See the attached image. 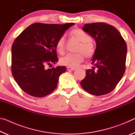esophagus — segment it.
Masks as SVG:
<instances>
[{
  "label": "esophagus",
  "instance_id": "34e87169",
  "mask_svg": "<svg viewBox=\"0 0 135 135\" xmlns=\"http://www.w3.org/2000/svg\"><path fill=\"white\" fill-rule=\"evenodd\" d=\"M67 70H68V71H74V70H76V68L68 67H67Z\"/></svg>",
  "mask_w": 135,
  "mask_h": 135
}]
</instances>
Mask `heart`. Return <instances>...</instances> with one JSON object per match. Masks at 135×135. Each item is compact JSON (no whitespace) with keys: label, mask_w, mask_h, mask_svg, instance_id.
I'll return each mask as SVG.
<instances>
[{"label":"heart","mask_w":135,"mask_h":135,"mask_svg":"<svg viewBox=\"0 0 135 135\" xmlns=\"http://www.w3.org/2000/svg\"><path fill=\"white\" fill-rule=\"evenodd\" d=\"M69 35L70 37L76 38L80 42V45L77 49L78 53L67 54L61 58L60 62L64 65L74 68L83 62L84 56L88 58L92 57L95 52V47L92 42L91 36L81 29H73L70 32ZM65 37L61 36L58 38L56 43V51L60 54H64L65 52Z\"/></svg>","instance_id":"heart-1"}]
</instances>
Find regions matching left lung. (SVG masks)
Listing matches in <instances>:
<instances>
[{
	"instance_id": "8db88e82",
	"label": "left lung",
	"mask_w": 135,
	"mask_h": 135,
	"mask_svg": "<svg viewBox=\"0 0 135 135\" xmlns=\"http://www.w3.org/2000/svg\"><path fill=\"white\" fill-rule=\"evenodd\" d=\"M83 30L94 38L97 47L91 64L80 84L95 96L107 94L115 88L125 71L127 45L115 27L104 22L86 24Z\"/></svg>"
}]
</instances>
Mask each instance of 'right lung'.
Returning a JSON list of instances; mask_svg holds the SVG:
<instances>
[{
  "label": "right lung",
  "mask_w": 135,
  "mask_h": 135,
  "mask_svg": "<svg viewBox=\"0 0 135 135\" xmlns=\"http://www.w3.org/2000/svg\"><path fill=\"white\" fill-rule=\"evenodd\" d=\"M74 23L30 25L18 36L12 46V76L22 90L41 98L55 89L65 66L46 68L58 62L56 43Z\"/></svg>",
  "instance_id": "right-lung-1"
}]
</instances>
